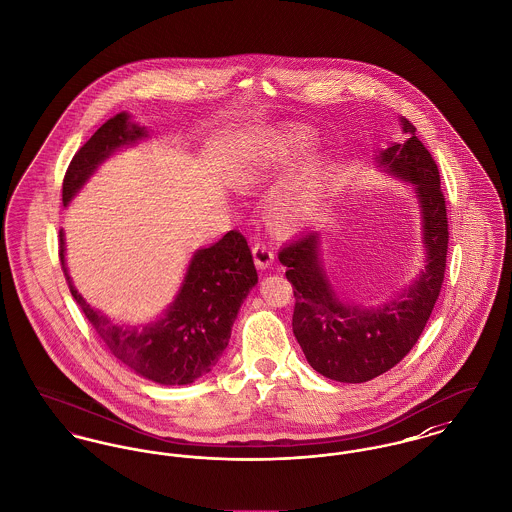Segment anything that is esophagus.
<instances>
[{
    "mask_svg": "<svg viewBox=\"0 0 512 512\" xmlns=\"http://www.w3.org/2000/svg\"><path fill=\"white\" fill-rule=\"evenodd\" d=\"M252 256H254L256 268H260V270H266L273 264V250L266 242H254Z\"/></svg>",
    "mask_w": 512,
    "mask_h": 512,
    "instance_id": "34e87169",
    "label": "esophagus"
}]
</instances>
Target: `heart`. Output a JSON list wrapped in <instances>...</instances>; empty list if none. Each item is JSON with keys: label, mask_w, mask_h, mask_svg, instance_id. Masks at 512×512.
Listing matches in <instances>:
<instances>
[{"label": "heart", "mask_w": 512, "mask_h": 512, "mask_svg": "<svg viewBox=\"0 0 512 512\" xmlns=\"http://www.w3.org/2000/svg\"><path fill=\"white\" fill-rule=\"evenodd\" d=\"M268 176V159L262 155H250L244 159L240 167L239 180L242 186H258ZM312 190H314V174H307L297 186L289 188L277 202L272 205V219L279 227H291L297 223L312 202Z\"/></svg>", "instance_id": "b5f03b06"}]
</instances>
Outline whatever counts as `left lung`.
<instances>
[{
    "label": "left lung",
    "instance_id": "left-lung-1",
    "mask_svg": "<svg viewBox=\"0 0 512 512\" xmlns=\"http://www.w3.org/2000/svg\"><path fill=\"white\" fill-rule=\"evenodd\" d=\"M404 143H390L376 155V165L413 186L421 211L425 268L378 307L343 303L320 258V233L307 231L279 252L293 285V334L308 365L338 382H367L398 365L419 340L439 299L446 270L448 219L441 176L415 126L400 118Z\"/></svg>",
    "mask_w": 512,
    "mask_h": 512
}]
</instances>
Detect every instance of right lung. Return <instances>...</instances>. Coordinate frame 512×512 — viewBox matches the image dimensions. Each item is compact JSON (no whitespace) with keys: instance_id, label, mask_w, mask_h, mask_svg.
I'll list each match as a JSON object with an SVG mask.
<instances>
[{"instance_id":"obj_1","label":"right lung","mask_w":512,"mask_h":512,"mask_svg":"<svg viewBox=\"0 0 512 512\" xmlns=\"http://www.w3.org/2000/svg\"><path fill=\"white\" fill-rule=\"evenodd\" d=\"M147 136V130L126 112L106 120L69 163L62 186L64 205L114 151ZM60 262L71 297L108 351L136 375L165 386L190 384L213 369L229 345L240 305L258 283L248 242L239 231H229L209 248L194 252L180 291L161 318L145 326H124L91 307L73 287L62 231Z\"/></svg>"}]
</instances>
